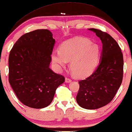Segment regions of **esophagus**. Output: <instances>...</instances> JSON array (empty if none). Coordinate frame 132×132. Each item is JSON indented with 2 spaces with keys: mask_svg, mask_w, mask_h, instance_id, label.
Here are the masks:
<instances>
[{
  "mask_svg": "<svg viewBox=\"0 0 132 132\" xmlns=\"http://www.w3.org/2000/svg\"><path fill=\"white\" fill-rule=\"evenodd\" d=\"M65 81L66 83H70V82L71 81V80L70 79H69V78L66 77L65 79Z\"/></svg>",
  "mask_w": 132,
  "mask_h": 132,
  "instance_id": "1",
  "label": "esophagus"
}]
</instances>
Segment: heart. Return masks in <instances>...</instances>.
<instances>
[{
    "label": "heart",
    "instance_id": "b5f03b06",
    "mask_svg": "<svg viewBox=\"0 0 132 132\" xmlns=\"http://www.w3.org/2000/svg\"><path fill=\"white\" fill-rule=\"evenodd\" d=\"M101 56L98 45L86 38L76 37L65 42L60 51H54L52 60L57 69L65 67L71 61L70 68L77 77H87L94 71Z\"/></svg>",
    "mask_w": 132,
    "mask_h": 132
}]
</instances>
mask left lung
<instances>
[{
  "label": "left lung",
  "instance_id": "obj_1",
  "mask_svg": "<svg viewBox=\"0 0 132 132\" xmlns=\"http://www.w3.org/2000/svg\"><path fill=\"white\" fill-rule=\"evenodd\" d=\"M102 43L101 60L96 70L85 80L79 81L76 101L81 107L95 110L112 100L121 85L123 76V56L119 45L110 34L89 28Z\"/></svg>",
  "mask_w": 132,
  "mask_h": 132
}]
</instances>
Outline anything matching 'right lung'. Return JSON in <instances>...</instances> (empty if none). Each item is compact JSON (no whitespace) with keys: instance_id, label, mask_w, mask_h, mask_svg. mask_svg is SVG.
Instances as JSON below:
<instances>
[{"instance_id":"obj_1","label":"right lung","mask_w":132,"mask_h":132,"mask_svg":"<svg viewBox=\"0 0 132 132\" xmlns=\"http://www.w3.org/2000/svg\"><path fill=\"white\" fill-rule=\"evenodd\" d=\"M55 39L48 30H36L22 35L9 56V81L25 105L43 108L52 102L65 78L49 68Z\"/></svg>"}]
</instances>
